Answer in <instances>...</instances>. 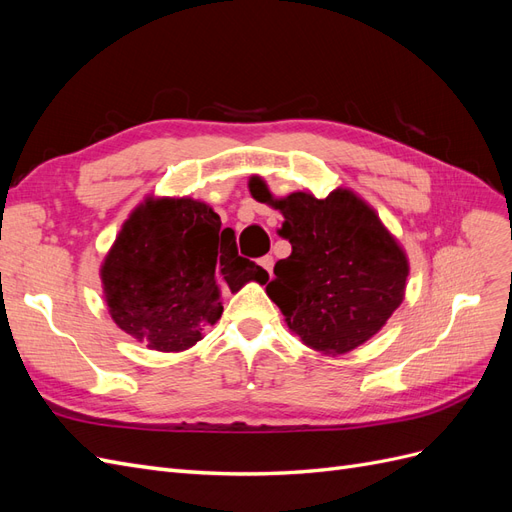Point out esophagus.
Here are the masks:
<instances>
[{"label":"esophagus","mask_w":512,"mask_h":512,"mask_svg":"<svg viewBox=\"0 0 512 512\" xmlns=\"http://www.w3.org/2000/svg\"><path fill=\"white\" fill-rule=\"evenodd\" d=\"M260 267L271 275L273 273V256H262L260 258Z\"/></svg>","instance_id":"obj_1"}]
</instances>
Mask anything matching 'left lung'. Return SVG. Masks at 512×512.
Instances as JSON below:
<instances>
[{"instance_id":"1","label":"left lung","mask_w":512,"mask_h":512,"mask_svg":"<svg viewBox=\"0 0 512 512\" xmlns=\"http://www.w3.org/2000/svg\"><path fill=\"white\" fill-rule=\"evenodd\" d=\"M250 194L284 215L292 254L275 262L269 299L288 329L322 354H346L374 337L406 297L408 254L376 209L350 188L329 196H273L252 175Z\"/></svg>"}]
</instances>
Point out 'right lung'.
Listing matches in <instances>:
<instances>
[{
	"label": "right lung",
	"mask_w": 512,
	"mask_h": 512,
	"mask_svg": "<svg viewBox=\"0 0 512 512\" xmlns=\"http://www.w3.org/2000/svg\"><path fill=\"white\" fill-rule=\"evenodd\" d=\"M113 322L158 352H183L220 320L222 290L267 284L269 273L237 252L235 230L190 196H147L100 265Z\"/></svg>",
	"instance_id": "1"
}]
</instances>
